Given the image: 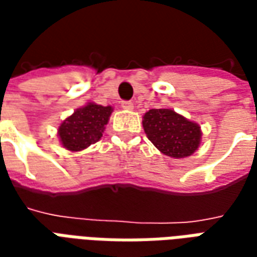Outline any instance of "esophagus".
Returning a JSON list of instances; mask_svg holds the SVG:
<instances>
[{
  "mask_svg": "<svg viewBox=\"0 0 257 257\" xmlns=\"http://www.w3.org/2000/svg\"><path fill=\"white\" fill-rule=\"evenodd\" d=\"M121 107H122V108H125V110H132V108H134V103H132V101L125 100L121 103Z\"/></svg>",
  "mask_w": 257,
  "mask_h": 257,
  "instance_id": "1",
  "label": "esophagus"
}]
</instances>
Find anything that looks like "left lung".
<instances>
[{
  "instance_id": "left-lung-1",
  "label": "left lung",
  "mask_w": 257,
  "mask_h": 257,
  "mask_svg": "<svg viewBox=\"0 0 257 257\" xmlns=\"http://www.w3.org/2000/svg\"><path fill=\"white\" fill-rule=\"evenodd\" d=\"M147 138L158 150L172 158H184L198 149L201 129L197 123L169 108H151L143 117Z\"/></svg>"
}]
</instances>
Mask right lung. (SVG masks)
Here are the masks:
<instances>
[{
  "mask_svg": "<svg viewBox=\"0 0 257 257\" xmlns=\"http://www.w3.org/2000/svg\"><path fill=\"white\" fill-rule=\"evenodd\" d=\"M111 111L110 106L95 103H88L75 110L59 126V138L64 149L79 151L96 143L103 136L104 125L108 122Z\"/></svg>",
  "mask_w": 257,
  "mask_h": 257,
  "instance_id": "obj_1",
  "label": "right lung"
}]
</instances>
